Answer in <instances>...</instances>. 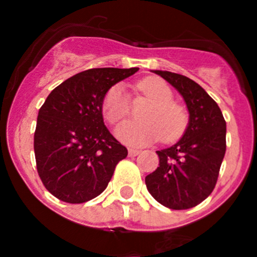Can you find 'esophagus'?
Returning <instances> with one entry per match:
<instances>
[{
    "label": "esophagus",
    "mask_w": 257,
    "mask_h": 257,
    "mask_svg": "<svg viewBox=\"0 0 257 257\" xmlns=\"http://www.w3.org/2000/svg\"><path fill=\"white\" fill-rule=\"evenodd\" d=\"M140 153L139 149H135V148H128V156L130 157H136L138 154Z\"/></svg>",
    "instance_id": "esophagus-1"
}]
</instances>
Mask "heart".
I'll list each match as a JSON object with an SVG mask.
<instances>
[{
    "label": "heart",
    "mask_w": 257,
    "mask_h": 257,
    "mask_svg": "<svg viewBox=\"0 0 257 257\" xmlns=\"http://www.w3.org/2000/svg\"><path fill=\"white\" fill-rule=\"evenodd\" d=\"M135 88L153 104L145 112V121L124 122L118 126V139L128 145H143L161 138L163 142L179 139L187 128L189 114L183 104L174 100L171 87L163 79L149 77L136 83ZM103 113L110 124H118L130 115L131 97L121 85L112 86L106 91Z\"/></svg>",
    "instance_id": "1"
}]
</instances>
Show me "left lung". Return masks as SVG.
Segmentation results:
<instances>
[{"instance_id":"8db88e82","label":"left lung","mask_w":257,"mask_h":257,"mask_svg":"<svg viewBox=\"0 0 257 257\" xmlns=\"http://www.w3.org/2000/svg\"><path fill=\"white\" fill-rule=\"evenodd\" d=\"M154 73L183 95L189 124L176 144L157 151L160 167L145 178V184L165 207L188 210L205 201L216 185L226 151V123L216 101L193 79L167 70Z\"/></svg>"}]
</instances>
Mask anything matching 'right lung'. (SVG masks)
Here are the masks:
<instances>
[{"mask_svg":"<svg viewBox=\"0 0 257 257\" xmlns=\"http://www.w3.org/2000/svg\"><path fill=\"white\" fill-rule=\"evenodd\" d=\"M139 68H94L65 79L40 108L35 157L52 196L83 203L104 192L126 147L108 131L101 108L106 91Z\"/></svg>","mask_w":257,"mask_h":257,"instance_id":"1","label":"right lung"}]
</instances>
